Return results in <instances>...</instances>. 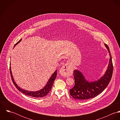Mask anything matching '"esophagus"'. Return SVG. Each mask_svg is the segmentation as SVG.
<instances>
[{
	"instance_id": "1",
	"label": "esophagus",
	"mask_w": 120,
	"mask_h": 120,
	"mask_svg": "<svg viewBox=\"0 0 120 120\" xmlns=\"http://www.w3.org/2000/svg\"><path fill=\"white\" fill-rule=\"evenodd\" d=\"M60 73L64 76L71 75L72 73V69L69 66L65 65L60 69Z\"/></svg>"
}]
</instances>
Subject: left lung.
I'll return each instance as SVG.
<instances>
[{"mask_svg":"<svg viewBox=\"0 0 120 120\" xmlns=\"http://www.w3.org/2000/svg\"><path fill=\"white\" fill-rule=\"evenodd\" d=\"M109 54L108 67L104 74L100 79L95 81H89L86 79L83 73L78 70L73 71L75 84L69 90L70 94L75 99L84 100L93 98L102 93L109 85L112 78L113 66L112 57L109 48L104 44Z\"/></svg>","mask_w":120,"mask_h":120,"instance_id":"1","label":"left lung"}]
</instances>
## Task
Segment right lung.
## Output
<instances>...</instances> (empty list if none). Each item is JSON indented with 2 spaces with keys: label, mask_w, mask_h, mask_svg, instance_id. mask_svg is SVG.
Listing matches in <instances>:
<instances>
[{
  "label": "right lung",
  "mask_w": 120,
  "mask_h": 120,
  "mask_svg": "<svg viewBox=\"0 0 120 120\" xmlns=\"http://www.w3.org/2000/svg\"><path fill=\"white\" fill-rule=\"evenodd\" d=\"M22 40V39H20L17 43L15 45L14 48L17 45V44H18ZM10 73H11V79L12 80V82L14 84V85L16 86V87L17 88V89L21 92L22 93L27 95L29 96L32 97L34 98H42L43 97L46 96L49 93V92L51 90L52 87L53 85V84L54 83V81L56 78L57 76V70H56L52 75L51 77L48 80V82H47L46 85L43 88V89H41V90H39L38 91H29L27 90H25L24 89H22L20 87H19L17 86V84L16 83V82L14 81V79L13 78L12 74L11 72V63H10Z\"/></svg>",
  "instance_id": "right-lung-1"
}]
</instances>
